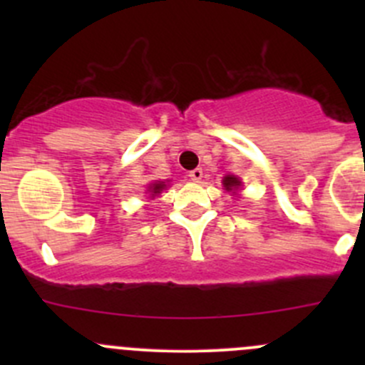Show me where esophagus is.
Segmentation results:
<instances>
[{"instance_id":"1","label":"esophagus","mask_w":365,"mask_h":365,"mask_svg":"<svg viewBox=\"0 0 365 365\" xmlns=\"http://www.w3.org/2000/svg\"><path fill=\"white\" fill-rule=\"evenodd\" d=\"M189 176H190V180H192V182H201V178H203V169H201V168L192 169V171L189 173Z\"/></svg>"}]
</instances>
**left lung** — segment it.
<instances>
[{
	"instance_id": "obj_1",
	"label": "left lung",
	"mask_w": 365,
	"mask_h": 365,
	"mask_svg": "<svg viewBox=\"0 0 365 365\" xmlns=\"http://www.w3.org/2000/svg\"><path fill=\"white\" fill-rule=\"evenodd\" d=\"M240 180L238 178H235V176H231V175H227V176H224V180H222V185L226 187V190H235V189H238V187H240Z\"/></svg>"
}]
</instances>
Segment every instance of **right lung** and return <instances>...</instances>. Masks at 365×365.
<instances>
[{"mask_svg": "<svg viewBox=\"0 0 365 365\" xmlns=\"http://www.w3.org/2000/svg\"><path fill=\"white\" fill-rule=\"evenodd\" d=\"M165 187V183L164 182H155V183H152V185H150V192H152V196H155V194H159L162 189H164Z\"/></svg>", "mask_w": 365, "mask_h": 365, "instance_id": "right-lung-1", "label": "right lung"}]
</instances>
